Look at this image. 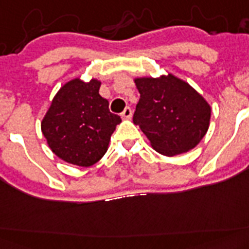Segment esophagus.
Wrapping results in <instances>:
<instances>
[{"mask_svg":"<svg viewBox=\"0 0 249 249\" xmlns=\"http://www.w3.org/2000/svg\"><path fill=\"white\" fill-rule=\"evenodd\" d=\"M121 115H122L123 119H130L132 117V109L130 107H127Z\"/></svg>","mask_w":249,"mask_h":249,"instance_id":"1","label":"esophagus"}]
</instances>
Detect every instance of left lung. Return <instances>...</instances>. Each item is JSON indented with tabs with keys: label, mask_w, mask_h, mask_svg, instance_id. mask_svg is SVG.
Instances as JSON below:
<instances>
[{
	"label": "left lung",
	"mask_w": 249,
	"mask_h": 249,
	"mask_svg": "<svg viewBox=\"0 0 249 249\" xmlns=\"http://www.w3.org/2000/svg\"><path fill=\"white\" fill-rule=\"evenodd\" d=\"M140 100L134 123L163 156L180 155L197 145L211 121V107L188 83L174 75L138 78Z\"/></svg>",
	"instance_id": "1"
}]
</instances>
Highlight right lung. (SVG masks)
Masks as SVG:
<instances>
[{
	"mask_svg": "<svg viewBox=\"0 0 249 249\" xmlns=\"http://www.w3.org/2000/svg\"><path fill=\"white\" fill-rule=\"evenodd\" d=\"M101 83L74 79L55 94L41 122V131L52 152L78 166H92L107 151L111 134L121 117L109 110L100 96Z\"/></svg>",
	"mask_w": 249,
	"mask_h": 249,
	"instance_id": "1",
	"label": "right lung"
}]
</instances>
